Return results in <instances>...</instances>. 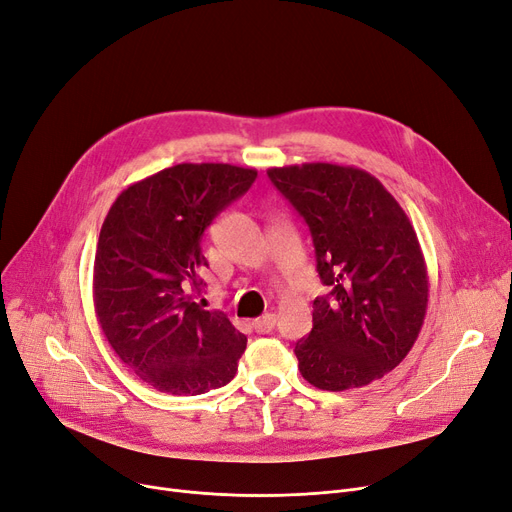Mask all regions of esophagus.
Returning <instances> with one entry per match:
<instances>
[{
    "mask_svg": "<svg viewBox=\"0 0 512 512\" xmlns=\"http://www.w3.org/2000/svg\"><path fill=\"white\" fill-rule=\"evenodd\" d=\"M274 326H276V314H263L253 322V328L255 332H259V335H268V332L274 330Z\"/></svg>",
    "mask_w": 512,
    "mask_h": 512,
    "instance_id": "34e87169",
    "label": "esophagus"
}]
</instances>
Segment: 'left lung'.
Here are the masks:
<instances>
[{
  "label": "left lung",
  "mask_w": 512,
  "mask_h": 512,
  "mask_svg": "<svg viewBox=\"0 0 512 512\" xmlns=\"http://www.w3.org/2000/svg\"><path fill=\"white\" fill-rule=\"evenodd\" d=\"M305 219L328 295L295 343L303 379L324 391L364 387L402 362L425 322L429 276L408 215L364 169L305 163L268 169Z\"/></svg>",
  "instance_id": "1"
}]
</instances>
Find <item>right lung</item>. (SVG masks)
I'll return each instance as SVG.
<instances>
[{
  "mask_svg": "<svg viewBox=\"0 0 512 512\" xmlns=\"http://www.w3.org/2000/svg\"><path fill=\"white\" fill-rule=\"evenodd\" d=\"M255 177L226 163L173 165L125 188L104 219L96 316L119 358L161 393L201 395L234 379L247 337L188 288L203 284L205 230Z\"/></svg>",
  "mask_w": 512,
  "mask_h": 512,
  "instance_id": "add662e5",
  "label": "right lung"
}]
</instances>
